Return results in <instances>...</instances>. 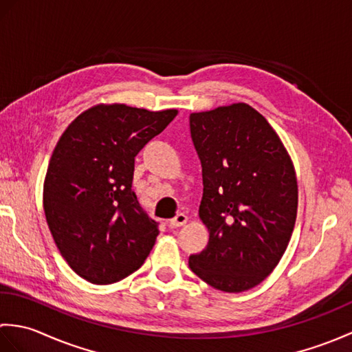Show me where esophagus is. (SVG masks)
<instances>
[{
	"label": "esophagus",
	"mask_w": 352,
	"mask_h": 352,
	"mask_svg": "<svg viewBox=\"0 0 352 352\" xmlns=\"http://www.w3.org/2000/svg\"><path fill=\"white\" fill-rule=\"evenodd\" d=\"M186 222H188V214H184V213H178V214L175 216V218L169 219V227H170V228H178V227L184 226Z\"/></svg>",
	"instance_id": "esophagus-1"
}]
</instances>
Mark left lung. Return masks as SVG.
Segmentation results:
<instances>
[{"instance_id":"obj_1","label":"left lung","mask_w":352,"mask_h":352,"mask_svg":"<svg viewBox=\"0 0 352 352\" xmlns=\"http://www.w3.org/2000/svg\"><path fill=\"white\" fill-rule=\"evenodd\" d=\"M190 134L203 166L198 213L208 243L189 257V267L228 294L256 287L294 233V162L266 118L245 102L190 113Z\"/></svg>"}]
</instances>
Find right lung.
<instances>
[{
	"label": "right lung",
	"mask_w": 352,
	"mask_h": 352,
	"mask_svg": "<svg viewBox=\"0 0 352 352\" xmlns=\"http://www.w3.org/2000/svg\"><path fill=\"white\" fill-rule=\"evenodd\" d=\"M177 113L96 104L58 139L43 182V212L62 257L86 281H121L153 250L159 228L131 190L134 157Z\"/></svg>",
	"instance_id": "add662e5"
}]
</instances>
